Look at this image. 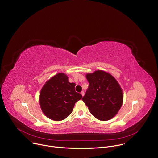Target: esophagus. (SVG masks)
I'll return each mask as SVG.
<instances>
[{"label":"esophagus","mask_w":158,"mask_h":158,"mask_svg":"<svg viewBox=\"0 0 158 158\" xmlns=\"http://www.w3.org/2000/svg\"><path fill=\"white\" fill-rule=\"evenodd\" d=\"M81 94L82 95V97H83V96L85 95V92H83V91H82V92H81Z\"/></svg>","instance_id":"34e87169"}]
</instances>
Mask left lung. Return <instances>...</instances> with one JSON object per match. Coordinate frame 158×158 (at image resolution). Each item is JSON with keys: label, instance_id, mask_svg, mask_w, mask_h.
<instances>
[{"label": "left lung", "instance_id": "obj_1", "mask_svg": "<svg viewBox=\"0 0 158 158\" xmlns=\"http://www.w3.org/2000/svg\"><path fill=\"white\" fill-rule=\"evenodd\" d=\"M89 86L82 100L97 119L107 121L113 118L121 108L123 95L116 79L110 73L98 70L87 73Z\"/></svg>", "mask_w": 158, "mask_h": 158}]
</instances>
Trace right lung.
Instances as JSON below:
<instances>
[{"label":"right lung","instance_id":"1","mask_svg":"<svg viewBox=\"0 0 158 158\" xmlns=\"http://www.w3.org/2000/svg\"><path fill=\"white\" fill-rule=\"evenodd\" d=\"M64 73H58L48 80L41 88L39 103L46 117L55 121L67 118L82 95L75 91L76 84L69 81Z\"/></svg>","mask_w":158,"mask_h":158}]
</instances>
